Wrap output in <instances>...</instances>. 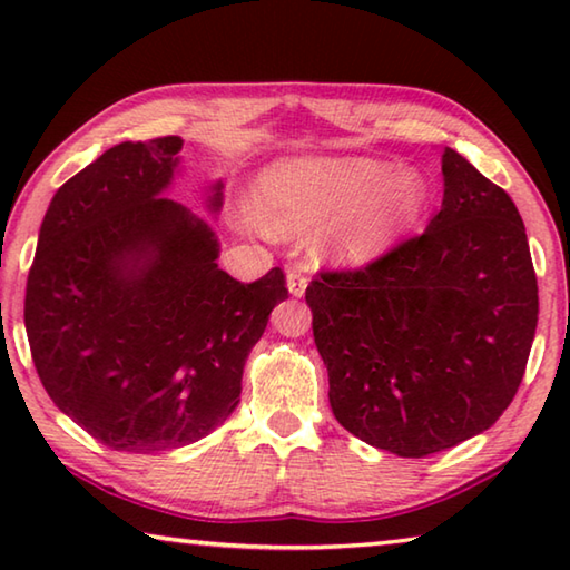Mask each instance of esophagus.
I'll use <instances>...</instances> for the list:
<instances>
[{
	"mask_svg": "<svg viewBox=\"0 0 570 570\" xmlns=\"http://www.w3.org/2000/svg\"><path fill=\"white\" fill-rule=\"evenodd\" d=\"M286 286H288V292H292V296H304L306 286H308V276L302 272V268H288Z\"/></svg>",
	"mask_w": 570,
	"mask_h": 570,
	"instance_id": "34e87169",
	"label": "esophagus"
}]
</instances>
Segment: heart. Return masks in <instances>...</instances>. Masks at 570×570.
<instances>
[{
    "mask_svg": "<svg viewBox=\"0 0 570 570\" xmlns=\"http://www.w3.org/2000/svg\"><path fill=\"white\" fill-rule=\"evenodd\" d=\"M430 186L422 173L377 158H296L266 168L256 214L268 234L324 228L320 246L336 262L360 264L382 254L422 216Z\"/></svg>",
    "mask_w": 570,
    "mask_h": 570,
    "instance_id": "heart-1",
    "label": "heart"
}]
</instances>
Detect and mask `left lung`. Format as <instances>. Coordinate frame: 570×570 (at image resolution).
Wrapping results in <instances>:
<instances>
[{
  "instance_id": "8db88e82",
  "label": "left lung",
  "mask_w": 570,
  "mask_h": 570,
  "mask_svg": "<svg viewBox=\"0 0 570 570\" xmlns=\"http://www.w3.org/2000/svg\"><path fill=\"white\" fill-rule=\"evenodd\" d=\"M424 234L306 286L334 417L366 445L424 458L480 435L513 402L538 324L523 218L458 150Z\"/></svg>"
}]
</instances>
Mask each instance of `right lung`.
Wrapping results in <instances>:
<instances>
[{
	"label": "right lung",
	"mask_w": 570,
	"mask_h": 570,
	"mask_svg": "<svg viewBox=\"0 0 570 570\" xmlns=\"http://www.w3.org/2000/svg\"><path fill=\"white\" fill-rule=\"evenodd\" d=\"M178 135L120 142L47 208L27 278L24 326L50 400L122 452L190 445L236 410L246 356L288 296L220 272L208 224L163 196ZM208 206L220 208V183Z\"/></svg>",
	"instance_id": "1"
}]
</instances>
